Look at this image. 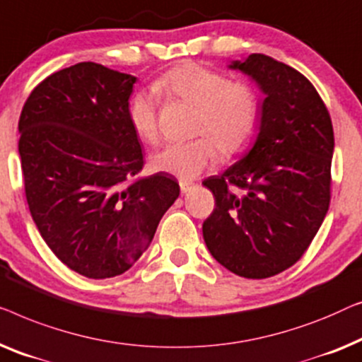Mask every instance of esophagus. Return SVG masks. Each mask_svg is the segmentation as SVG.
<instances>
[{
    "label": "esophagus",
    "instance_id": "1",
    "mask_svg": "<svg viewBox=\"0 0 362 362\" xmlns=\"http://www.w3.org/2000/svg\"><path fill=\"white\" fill-rule=\"evenodd\" d=\"M192 187H193V183H190V182H185V180H180V190H182V193L190 192V190H192Z\"/></svg>",
    "mask_w": 362,
    "mask_h": 362
}]
</instances>
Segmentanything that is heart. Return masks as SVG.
Wrapping results in <instances>:
<instances>
[{
    "mask_svg": "<svg viewBox=\"0 0 362 362\" xmlns=\"http://www.w3.org/2000/svg\"><path fill=\"white\" fill-rule=\"evenodd\" d=\"M156 90L197 108L195 132L205 134L187 142H170L151 157L160 174L192 180L218 160V149L233 156L251 139L259 119L256 90L243 81H230L225 74L188 62L170 69L156 81ZM132 129L142 141L159 137L157 100L152 91H139L129 103ZM218 147L216 148V146Z\"/></svg>",
    "mask_w": 362,
    "mask_h": 362,
    "instance_id": "1",
    "label": "heart"
}]
</instances>
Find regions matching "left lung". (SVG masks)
<instances>
[{"instance_id": "1", "label": "left lung", "mask_w": 362, "mask_h": 362, "mask_svg": "<svg viewBox=\"0 0 362 362\" xmlns=\"http://www.w3.org/2000/svg\"><path fill=\"white\" fill-rule=\"evenodd\" d=\"M228 69L247 75L264 100L251 149L203 182L215 195L203 239L228 271L267 279L303 256L327 216L333 124L315 86L288 65L251 54Z\"/></svg>"}]
</instances>
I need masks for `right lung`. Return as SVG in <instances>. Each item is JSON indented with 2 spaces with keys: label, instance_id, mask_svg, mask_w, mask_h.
Segmentation results:
<instances>
[{
  "label": "right lung",
  "instance_id": "obj_1",
  "mask_svg": "<svg viewBox=\"0 0 362 362\" xmlns=\"http://www.w3.org/2000/svg\"><path fill=\"white\" fill-rule=\"evenodd\" d=\"M136 77L95 62L35 86L19 118L28 205L55 256L88 279L121 276L149 247L179 198L175 177H141L129 121Z\"/></svg>",
  "mask_w": 362,
  "mask_h": 362
}]
</instances>
